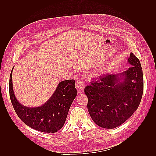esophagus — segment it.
<instances>
[{"label":"esophagus","mask_w":156,"mask_h":156,"mask_svg":"<svg viewBox=\"0 0 156 156\" xmlns=\"http://www.w3.org/2000/svg\"><path fill=\"white\" fill-rule=\"evenodd\" d=\"M76 87L79 93H81V92H84L85 85L84 83V81L82 80V79H78L76 83Z\"/></svg>","instance_id":"34e87169"}]
</instances>
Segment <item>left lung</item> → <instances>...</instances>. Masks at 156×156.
I'll return each mask as SVG.
<instances>
[{"instance_id":"left-lung-1","label":"left lung","mask_w":156,"mask_h":156,"mask_svg":"<svg viewBox=\"0 0 156 156\" xmlns=\"http://www.w3.org/2000/svg\"><path fill=\"white\" fill-rule=\"evenodd\" d=\"M128 62L133 66L122 74L99 76L84 88L89 114L99 127H117L134 113L140 104L144 92L141 63L133 53Z\"/></svg>"}]
</instances>
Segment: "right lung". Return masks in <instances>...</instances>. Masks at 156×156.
Wrapping results in <instances>:
<instances>
[{"mask_svg": "<svg viewBox=\"0 0 156 156\" xmlns=\"http://www.w3.org/2000/svg\"><path fill=\"white\" fill-rule=\"evenodd\" d=\"M12 71L9 80V94L16 115L29 127L45 133H55L64 126L69 107L77 90L74 80L59 82L55 91L45 104L37 107H27L16 98L12 88Z\"/></svg>", "mask_w": 156, "mask_h": 156, "instance_id": "obj_1", "label": "right lung"}]
</instances>
